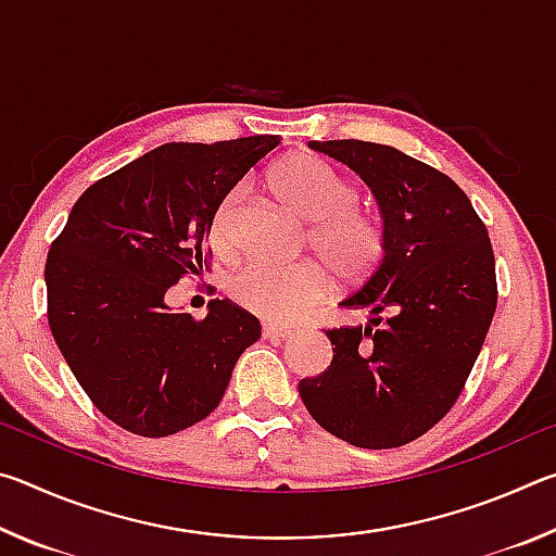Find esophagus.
Wrapping results in <instances>:
<instances>
[{
  "label": "esophagus",
  "mask_w": 556,
  "mask_h": 556,
  "mask_svg": "<svg viewBox=\"0 0 556 556\" xmlns=\"http://www.w3.org/2000/svg\"><path fill=\"white\" fill-rule=\"evenodd\" d=\"M262 333H265V338H269V341H285V338L296 336L294 328H289V326H271V324H267L265 328H262Z\"/></svg>",
  "instance_id": "esophagus-1"
}]
</instances>
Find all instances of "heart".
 Masks as SVG:
<instances>
[{
	"instance_id": "b5f03b06",
	"label": "heart",
	"mask_w": 556,
	"mask_h": 556,
	"mask_svg": "<svg viewBox=\"0 0 556 556\" xmlns=\"http://www.w3.org/2000/svg\"><path fill=\"white\" fill-rule=\"evenodd\" d=\"M275 193L308 225L306 244L321 260H301L294 265L250 262L230 279V296L267 321H299L331 291V266L345 285L368 279L384 257L388 235L378 215L365 211L361 191L343 174L312 154H291L271 168ZM242 188L232 186L220 195L208 218V242L218 255L235 250V218Z\"/></svg>"
}]
</instances>
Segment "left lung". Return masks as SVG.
Returning a JSON list of instances; mask_svg holds the SVG:
<instances>
[{"mask_svg":"<svg viewBox=\"0 0 556 556\" xmlns=\"http://www.w3.org/2000/svg\"><path fill=\"white\" fill-rule=\"evenodd\" d=\"M372 188L388 250L341 306L370 324L328 328L333 361L301 380L312 417L361 448H397L441 421L464 392L491 328L493 244L468 195L419 159L361 139L308 142Z\"/></svg>","mask_w":556,"mask_h":556,"instance_id":"left-lung-1","label":"left lung"}]
</instances>
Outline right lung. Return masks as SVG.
Masks as SVG:
<instances>
[{"mask_svg":"<svg viewBox=\"0 0 556 556\" xmlns=\"http://www.w3.org/2000/svg\"><path fill=\"white\" fill-rule=\"evenodd\" d=\"M279 147L260 135L164 144L92 184L46 257L49 326L90 402L131 434L162 439L218 407L262 328L230 299L172 314L164 294L211 269L208 218Z\"/></svg>","mask_w":556,"mask_h":556,"instance_id":"right-lung-1","label":"right lung"}]
</instances>
